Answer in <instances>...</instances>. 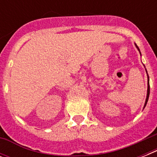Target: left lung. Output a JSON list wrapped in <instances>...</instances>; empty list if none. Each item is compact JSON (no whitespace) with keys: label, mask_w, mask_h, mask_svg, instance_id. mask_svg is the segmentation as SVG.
I'll return each mask as SVG.
<instances>
[{"label":"left lung","mask_w":157,"mask_h":157,"mask_svg":"<svg viewBox=\"0 0 157 157\" xmlns=\"http://www.w3.org/2000/svg\"><path fill=\"white\" fill-rule=\"evenodd\" d=\"M136 47L138 48V50H139V47H138V46H137V45H136ZM147 78H148V80H147V81H148V82H147V94L146 102H145V105H144V107H145V106H146L147 103V100H148V98H149V94H150V86H149V76H148V75H147Z\"/></svg>","instance_id":"8db88e82"}]
</instances>
